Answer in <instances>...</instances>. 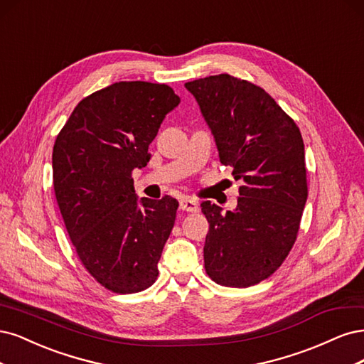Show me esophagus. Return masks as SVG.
<instances>
[{
    "mask_svg": "<svg viewBox=\"0 0 364 364\" xmlns=\"http://www.w3.org/2000/svg\"><path fill=\"white\" fill-rule=\"evenodd\" d=\"M180 208L184 210V212H191V213H196L199 210V205L193 199H181L180 201Z\"/></svg>",
    "mask_w": 364,
    "mask_h": 364,
    "instance_id": "34e87169",
    "label": "esophagus"
}]
</instances>
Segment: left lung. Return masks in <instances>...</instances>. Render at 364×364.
<instances>
[{
  "label": "left lung",
  "instance_id": "8db88e82",
  "mask_svg": "<svg viewBox=\"0 0 364 364\" xmlns=\"http://www.w3.org/2000/svg\"><path fill=\"white\" fill-rule=\"evenodd\" d=\"M215 136L222 165L239 187L236 210L201 204L208 220L204 266L215 283L250 287L283 264L307 201V171L298 125L264 89L228 74L184 85Z\"/></svg>",
  "mask_w": 364,
  "mask_h": 364
}]
</instances>
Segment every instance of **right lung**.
<instances>
[{
	"label": "right lung",
	"instance_id": "right-lung-1",
	"mask_svg": "<svg viewBox=\"0 0 364 364\" xmlns=\"http://www.w3.org/2000/svg\"><path fill=\"white\" fill-rule=\"evenodd\" d=\"M178 104L166 85L119 81L81 100L55 139L53 183L69 239L87 272L121 295L156 283L175 224L177 199L139 201L132 173Z\"/></svg>",
	"mask_w": 364,
	"mask_h": 364
}]
</instances>
